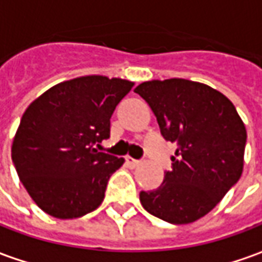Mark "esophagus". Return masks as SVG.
Instances as JSON below:
<instances>
[{
    "mask_svg": "<svg viewBox=\"0 0 262 262\" xmlns=\"http://www.w3.org/2000/svg\"><path fill=\"white\" fill-rule=\"evenodd\" d=\"M125 161H126V164L129 165V167H132V168H135V167H137V165L140 164V160L132 159L130 156H126Z\"/></svg>",
    "mask_w": 262,
    "mask_h": 262,
    "instance_id": "obj_1",
    "label": "esophagus"
}]
</instances>
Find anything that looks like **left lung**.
I'll return each instance as SVG.
<instances>
[{
	"label": "left lung",
	"instance_id": "obj_1",
	"mask_svg": "<svg viewBox=\"0 0 262 262\" xmlns=\"http://www.w3.org/2000/svg\"><path fill=\"white\" fill-rule=\"evenodd\" d=\"M135 92L148 103L176 157L164 181L142 191L143 208L172 225L209 213L240 180L247 132L234 105L209 85L184 80L147 81Z\"/></svg>",
	"mask_w": 262,
	"mask_h": 262
}]
</instances>
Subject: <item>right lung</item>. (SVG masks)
<instances>
[{"mask_svg": "<svg viewBox=\"0 0 262 262\" xmlns=\"http://www.w3.org/2000/svg\"><path fill=\"white\" fill-rule=\"evenodd\" d=\"M133 82L86 75L60 82L28 106L12 143L20 182L43 212L74 219L102 203L123 159L98 151Z\"/></svg>", "mask_w": 262, "mask_h": 262, "instance_id": "add662e5", "label": "right lung"}]
</instances>
